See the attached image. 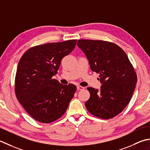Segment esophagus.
Listing matches in <instances>:
<instances>
[{
	"label": "esophagus",
	"instance_id": "obj_1",
	"mask_svg": "<svg viewBox=\"0 0 150 150\" xmlns=\"http://www.w3.org/2000/svg\"><path fill=\"white\" fill-rule=\"evenodd\" d=\"M85 88V87H82V86H77V89L78 90H83Z\"/></svg>",
	"mask_w": 150,
	"mask_h": 150
}]
</instances>
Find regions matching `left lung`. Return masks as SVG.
Returning <instances> with one entry per match:
<instances>
[{"label": "left lung", "mask_w": 150, "mask_h": 150, "mask_svg": "<svg viewBox=\"0 0 150 150\" xmlns=\"http://www.w3.org/2000/svg\"><path fill=\"white\" fill-rule=\"evenodd\" d=\"M78 47L89 62L91 71L100 74V90L88 87L90 98L85 106L91 114L112 118L123 111L133 96L137 74L126 52L113 42L79 39Z\"/></svg>", "instance_id": "1"}]
</instances>
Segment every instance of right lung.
Wrapping results in <instances>:
<instances>
[{
  "mask_svg": "<svg viewBox=\"0 0 150 150\" xmlns=\"http://www.w3.org/2000/svg\"><path fill=\"white\" fill-rule=\"evenodd\" d=\"M77 39L37 45L21 57L15 79V93L25 111L41 123L62 117L76 86L53 79L63 58L74 49Z\"/></svg>",
  "mask_w": 150,
  "mask_h": 150,
  "instance_id": "obj_1",
  "label": "right lung"
}]
</instances>
